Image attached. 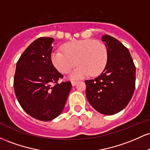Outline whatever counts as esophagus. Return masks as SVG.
<instances>
[{"mask_svg":"<svg viewBox=\"0 0 150 150\" xmlns=\"http://www.w3.org/2000/svg\"><path fill=\"white\" fill-rule=\"evenodd\" d=\"M71 84H72V86H75L77 84V82L76 81H71Z\"/></svg>","mask_w":150,"mask_h":150,"instance_id":"obj_1","label":"esophagus"}]
</instances>
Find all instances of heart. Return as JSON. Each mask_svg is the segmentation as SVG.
<instances>
[{"instance_id":"obj_1","label":"heart","mask_w":150,"mask_h":150,"mask_svg":"<svg viewBox=\"0 0 150 150\" xmlns=\"http://www.w3.org/2000/svg\"><path fill=\"white\" fill-rule=\"evenodd\" d=\"M63 50H55L51 53V62L62 73H69L77 62L79 65L69 75L71 79L83 78L89 74L96 76L104 70L107 63V49L99 41H74L65 44Z\"/></svg>"}]
</instances>
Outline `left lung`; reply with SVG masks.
<instances>
[{"label":"left lung","instance_id":"obj_1","mask_svg":"<svg viewBox=\"0 0 150 150\" xmlns=\"http://www.w3.org/2000/svg\"><path fill=\"white\" fill-rule=\"evenodd\" d=\"M101 39L107 49V63L100 75L85 81L86 97L98 112L113 115L126 107L133 95L135 66L122 43L107 34Z\"/></svg>","mask_w":150,"mask_h":150}]
</instances>
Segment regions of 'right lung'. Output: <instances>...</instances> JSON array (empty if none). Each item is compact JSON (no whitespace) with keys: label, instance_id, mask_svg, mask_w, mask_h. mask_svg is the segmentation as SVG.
Listing matches in <instances>:
<instances>
[{"label":"right lung","instance_id":"add662e5","mask_svg":"<svg viewBox=\"0 0 150 150\" xmlns=\"http://www.w3.org/2000/svg\"><path fill=\"white\" fill-rule=\"evenodd\" d=\"M53 42L51 37L34 41L19 58L14 77L15 93L20 106L27 114L43 121L61 114L72 88L70 82L58 83L63 75L51 60Z\"/></svg>","mask_w":150,"mask_h":150}]
</instances>
